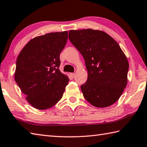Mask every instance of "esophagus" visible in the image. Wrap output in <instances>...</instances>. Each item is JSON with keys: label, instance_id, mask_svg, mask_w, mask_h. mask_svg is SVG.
I'll return each mask as SVG.
<instances>
[{"label": "esophagus", "instance_id": "1", "mask_svg": "<svg viewBox=\"0 0 147 147\" xmlns=\"http://www.w3.org/2000/svg\"><path fill=\"white\" fill-rule=\"evenodd\" d=\"M71 76L73 77V78H74V76H75V74H74V73H71Z\"/></svg>", "mask_w": 147, "mask_h": 147}]
</instances>
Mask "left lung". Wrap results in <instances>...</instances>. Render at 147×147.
Wrapping results in <instances>:
<instances>
[{
  "instance_id": "1",
  "label": "left lung",
  "mask_w": 147,
  "mask_h": 147,
  "mask_svg": "<svg viewBox=\"0 0 147 147\" xmlns=\"http://www.w3.org/2000/svg\"><path fill=\"white\" fill-rule=\"evenodd\" d=\"M69 39L85 61L87 81L81 86L83 96L97 108L114 104L127 83L129 62L114 39L102 30H71Z\"/></svg>"
}]
</instances>
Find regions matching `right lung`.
I'll return each mask as SVG.
<instances>
[{
	"label": "right lung",
	"instance_id": "1",
	"mask_svg": "<svg viewBox=\"0 0 147 147\" xmlns=\"http://www.w3.org/2000/svg\"><path fill=\"white\" fill-rule=\"evenodd\" d=\"M67 38V31L36 37L17 57L14 80L28 102L37 110L55 105L68 84V76L59 69L60 54Z\"/></svg>",
	"mask_w": 147,
	"mask_h": 147
}]
</instances>
